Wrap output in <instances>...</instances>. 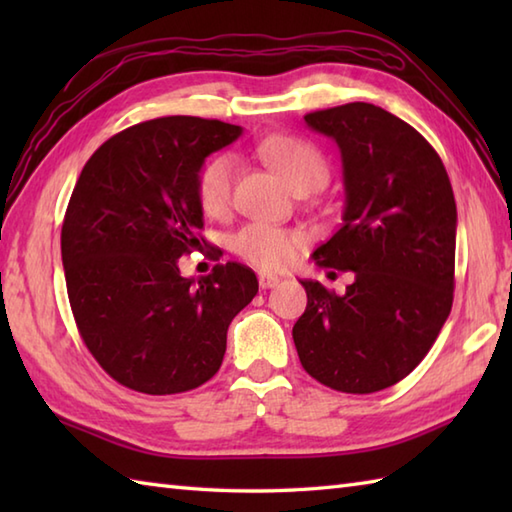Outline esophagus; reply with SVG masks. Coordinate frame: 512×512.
<instances>
[{
  "label": "esophagus",
  "mask_w": 512,
  "mask_h": 512,
  "mask_svg": "<svg viewBox=\"0 0 512 512\" xmlns=\"http://www.w3.org/2000/svg\"><path fill=\"white\" fill-rule=\"evenodd\" d=\"M275 286H279V277H273V275H259V288L268 290V288H275Z\"/></svg>",
  "instance_id": "esophagus-1"
}]
</instances>
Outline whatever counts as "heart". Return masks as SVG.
Segmentation results:
<instances>
[{
    "label": "heart",
    "mask_w": 512,
    "mask_h": 512,
    "mask_svg": "<svg viewBox=\"0 0 512 512\" xmlns=\"http://www.w3.org/2000/svg\"><path fill=\"white\" fill-rule=\"evenodd\" d=\"M270 167L284 176L295 191L317 189L328 178V162L321 151L308 140L297 136H270L259 145ZM235 158L231 154H215L204 162L195 178V198L204 215L222 217L233 202ZM308 237L297 228H281L270 224H246L228 239L237 257L262 270H281L295 262Z\"/></svg>",
    "instance_id": "1"
}]
</instances>
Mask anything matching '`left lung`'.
<instances>
[{"label": "left lung", "mask_w": 512, "mask_h": 512, "mask_svg": "<svg viewBox=\"0 0 512 512\" xmlns=\"http://www.w3.org/2000/svg\"><path fill=\"white\" fill-rule=\"evenodd\" d=\"M343 158V224L314 250L323 268L354 270L345 295L301 281L308 306L292 328L303 369L345 394L396 385L447 321L455 288L453 189L438 151L372 103L303 116Z\"/></svg>", "instance_id": "8db88e82"}]
</instances>
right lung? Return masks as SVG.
Instances as JSON below:
<instances>
[{
    "instance_id": "add662e5",
    "label": "right lung",
    "mask_w": 512,
    "mask_h": 512,
    "mask_svg": "<svg viewBox=\"0 0 512 512\" xmlns=\"http://www.w3.org/2000/svg\"><path fill=\"white\" fill-rule=\"evenodd\" d=\"M242 127L165 116L118 132L85 162L61 228L65 286L76 328L116 383L182 394L217 374L226 332L257 295L237 262L198 284L178 259L206 246L195 178L204 158Z\"/></svg>"
}]
</instances>
